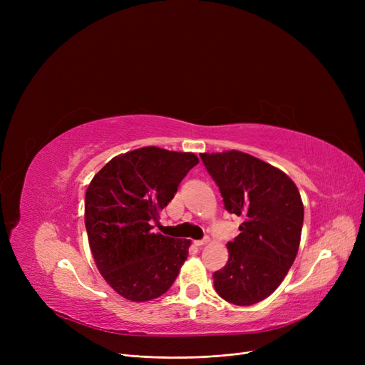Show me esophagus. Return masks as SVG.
Here are the masks:
<instances>
[{
	"mask_svg": "<svg viewBox=\"0 0 365 365\" xmlns=\"http://www.w3.org/2000/svg\"><path fill=\"white\" fill-rule=\"evenodd\" d=\"M208 242V237H204V239H201V240H195L193 244L196 245V247H202V245H205Z\"/></svg>",
	"mask_w": 365,
	"mask_h": 365,
	"instance_id": "obj_1",
	"label": "esophagus"
}]
</instances>
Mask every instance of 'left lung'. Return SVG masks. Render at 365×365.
I'll list each match as a JSON object with an SVG mask.
<instances>
[{
    "label": "left lung",
    "mask_w": 365,
    "mask_h": 365,
    "mask_svg": "<svg viewBox=\"0 0 365 365\" xmlns=\"http://www.w3.org/2000/svg\"><path fill=\"white\" fill-rule=\"evenodd\" d=\"M228 213L240 216V233L228 242V262L213 274L224 300L256 304L269 297L295 260L304 208L288 175L248 153H201Z\"/></svg>",
    "instance_id": "1"
}]
</instances>
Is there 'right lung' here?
Segmentation results:
<instances>
[{
  "label": "right lung",
  "instance_id": "obj_1",
  "mask_svg": "<svg viewBox=\"0 0 365 365\" xmlns=\"http://www.w3.org/2000/svg\"><path fill=\"white\" fill-rule=\"evenodd\" d=\"M197 157L141 148L109 161L85 195V227L98 271L130 302L168 292L189 256L190 240L155 235L152 225Z\"/></svg>",
  "mask_w": 365,
  "mask_h": 365
}]
</instances>
